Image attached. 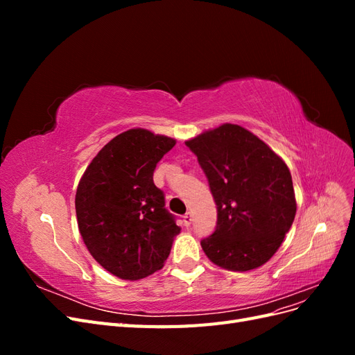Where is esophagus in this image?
Instances as JSON below:
<instances>
[{
	"instance_id": "34e87169",
	"label": "esophagus",
	"mask_w": 355,
	"mask_h": 355,
	"mask_svg": "<svg viewBox=\"0 0 355 355\" xmlns=\"http://www.w3.org/2000/svg\"><path fill=\"white\" fill-rule=\"evenodd\" d=\"M184 222H185L187 227H189V225L192 223V214H191V211H187V213L184 214Z\"/></svg>"
}]
</instances>
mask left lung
Masks as SVG:
<instances>
[{"mask_svg":"<svg viewBox=\"0 0 355 355\" xmlns=\"http://www.w3.org/2000/svg\"><path fill=\"white\" fill-rule=\"evenodd\" d=\"M185 145L197 155L218 209L214 232L201 240L204 253L230 271H250L270 261L296 214L284 161L237 124H222Z\"/></svg>","mask_w":355,"mask_h":355,"instance_id":"8db88e82","label":"left lung"}]
</instances>
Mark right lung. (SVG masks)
<instances>
[{
    "label": "right lung",
    "instance_id": "1",
    "mask_svg": "<svg viewBox=\"0 0 355 355\" xmlns=\"http://www.w3.org/2000/svg\"><path fill=\"white\" fill-rule=\"evenodd\" d=\"M175 144L132 128L101 149L78 184L75 211L83 241L96 262L123 280L161 270L180 232L153 179L157 163Z\"/></svg>",
    "mask_w": 355,
    "mask_h": 355
}]
</instances>
